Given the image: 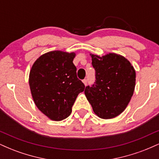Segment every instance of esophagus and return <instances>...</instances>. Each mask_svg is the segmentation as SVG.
<instances>
[{
  "instance_id": "34e87169",
  "label": "esophagus",
  "mask_w": 159,
  "mask_h": 159,
  "mask_svg": "<svg viewBox=\"0 0 159 159\" xmlns=\"http://www.w3.org/2000/svg\"><path fill=\"white\" fill-rule=\"evenodd\" d=\"M83 81V83L84 84V85H85V86L87 84V79H84L83 81Z\"/></svg>"
}]
</instances>
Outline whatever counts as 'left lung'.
Returning <instances> with one entry per match:
<instances>
[{"mask_svg": "<svg viewBox=\"0 0 159 159\" xmlns=\"http://www.w3.org/2000/svg\"><path fill=\"white\" fill-rule=\"evenodd\" d=\"M90 56L96 81L91 87H86L85 96L98 117L111 119L125 110L132 97L135 70L130 62L120 54Z\"/></svg>", "mask_w": 159, "mask_h": 159, "instance_id": "obj_1", "label": "left lung"}]
</instances>
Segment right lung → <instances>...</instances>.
Here are the masks:
<instances>
[{
    "mask_svg": "<svg viewBox=\"0 0 159 159\" xmlns=\"http://www.w3.org/2000/svg\"><path fill=\"white\" fill-rule=\"evenodd\" d=\"M74 52L53 51L43 54L30 69L29 85L38 109L54 121L67 118L85 86L77 77Z\"/></svg>",
    "mask_w": 159,
    "mask_h": 159,
    "instance_id": "1",
    "label": "right lung"
}]
</instances>
